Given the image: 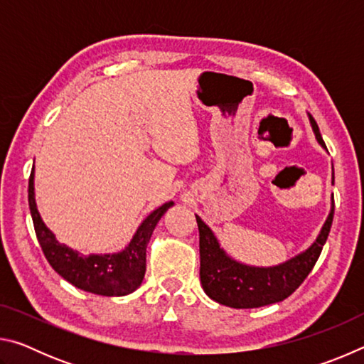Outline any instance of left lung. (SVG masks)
Returning a JSON list of instances; mask_svg holds the SVG:
<instances>
[{
  "instance_id": "1",
  "label": "left lung",
  "mask_w": 364,
  "mask_h": 364,
  "mask_svg": "<svg viewBox=\"0 0 364 364\" xmlns=\"http://www.w3.org/2000/svg\"><path fill=\"white\" fill-rule=\"evenodd\" d=\"M308 120L318 144L326 149L315 119L308 114ZM332 184H334V167H332ZM332 218H334V196H331L328 218L310 247L273 267H254L239 262L228 254L221 247L210 226L205 225L199 215H196L199 226L200 284L204 287V292L212 300L231 308H258L287 299L315 267L329 236Z\"/></svg>"
}]
</instances>
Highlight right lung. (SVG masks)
I'll use <instances>...</instances> for the list:
<instances>
[{
  "label": "right lung",
  "instance_id": "right-lung-1",
  "mask_svg": "<svg viewBox=\"0 0 364 364\" xmlns=\"http://www.w3.org/2000/svg\"><path fill=\"white\" fill-rule=\"evenodd\" d=\"M173 204V200L165 202L164 205L147 215L125 249L112 252V254L85 255L69 245L60 244L54 232L45 225L36 208L33 170L28 180L30 213H32L36 237L46 260L53 269L72 286L96 295H106V297L128 295L141 286L146 273V249L151 241L152 231L162 215Z\"/></svg>",
  "mask_w": 364,
  "mask_h": 364
}]
</instances>
